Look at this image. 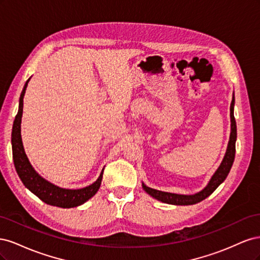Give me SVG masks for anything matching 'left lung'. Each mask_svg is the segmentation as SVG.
Here are the masks:
<instances>
[{
    "label": "left lung",
    "mask_w": 260,
    "mask_h": 260,
    "mask_svg": "<svg viewBox=\"0 0 260 260\" xmlns=\"http://www.w3.org/2000/svg\"><path fill=\"white\" fill-rule=\"evenodd\" d=\"M234 93L232 95V102L230 105V118H231V133H230V139L229 142H228V147L225 154L223 156V159L220 164L218 169L215 171V174L212 175L210 178L209 182L207 185L203 188L202 191L192 194V195H184V194H176V193H170V192H162L155 190V188L148 187L142 182L143 190L151 195L157 201H160L166 204H171V205H194L196 203H200L203 200L214 192L216 188L221 184L225 180L226 176L229 175L231 170V167L234 161L235 157V142H237V122L234 119Z\"/></svg>",
    "instance_id": "8db88e82"
}]
</instances>
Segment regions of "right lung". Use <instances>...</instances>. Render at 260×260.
I'll list each match as a JSON object with an SVG mask.
<instances>
[{
  "instance_id": "add662e5",
  "label": "right lung",
  "mask_w": 260,
  "mask_h": 260,
  "mask_svg": "<svg viewBox=\"0 0 260 260\" xmlns=\"http://www.w3.org/2000/svg\"><path fill=\"white\" fill-rule=\"evenodd\" d=\"M30 78L26 81L19 98L18 113L15 117L13 131H12V148H13V159L15 169L17 171L21 182L23 183L30 192H32L42 202L48 205L61 207V208H73L80 206L86 201L96 194L102 183L104 168L102 169L100 177L95 182L82 187L72 190V188H64L51 183L50 181L41 177L30 164L26 155L25 148L22 145L21 140V117L23 108V96H25L26 89Z\"/></svg>"
}]
</instances>
